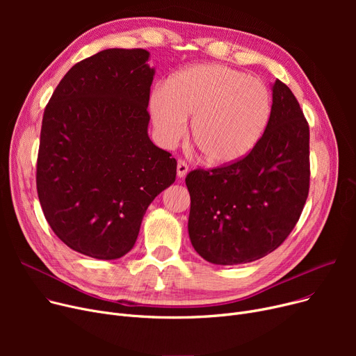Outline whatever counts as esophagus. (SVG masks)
Segmentation results:
<instances>
[{
    "instance_id": "34e87169",
    "label": "esophagus",
    "mask_w": 356,
    "mask_h": 356,
    "mask_svg": "<svg viewBox=\"0 0 356 356\" xmlns=\"http://www.w3.org/2000/svg\"><path fill=\"white\" fill-rule=\"evenodd\" d=\"M188 172H189L188 163H186L184 160H179V161H177V176H179L180 179H183L186 175H188Z\"/></svg>"
}]
</instances>
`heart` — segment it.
Masks as SVG:
<instances>
[{
	"mask_svg": "<svg viewBox=\"0 0 356 356\" xmlns=\"http://www.w3.org/2000/svg\"><path fill=\"white\" fill-rule=\"evenodd\" d=\"M149 112L159 141L170 147L192 120V141L204 163L231 165L263 140L273 114L264 82L223 65H196L152 93Z\"/></svg>",
	"mask_w": 356,
	"mask_h": 356,
	"instance_id": "b5f03b06",
	"label": "heart"
}]
</instances>
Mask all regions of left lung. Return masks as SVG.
I'll list each match as a JSON object with an SVG mask.
<instances>
[{"mask_svg": "<svg viewBox=\"0 0 356 356\" xmlns=\"http://www.w3.org/2000/svg\"><path fill=\"white\" fill-rule=\"evenodd\" d=\"M309 124L290 88L273 86V114L263 140L242 161L196 168L189 236L212 264L236 266L277 250L302 215L309 195Z\"/></svg>", "mask_w": 356, "mask_h": 356, "instance_id": "left-lung-1", "label": "left lung"}]
</instances>
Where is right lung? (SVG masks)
<instances>
[{"label":"right lung","instance_id":"add662e5","mask_svg":"<svg viewBox=\"0 0 356 356\" xmlns=\"http://www.w3.org/2000/svg\"><path fill=\"white\" fill-rule=\"evenodd\" d=\"M144 49H106L74 65L46 105L35 184L46 220L83 255L117 259L176 180L177 161L148 137L154 69Z\"/></svg>","mask_w":356,"mask_h":356}]
</instances>
